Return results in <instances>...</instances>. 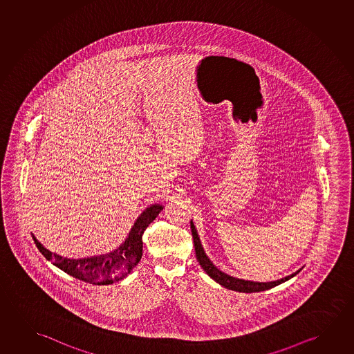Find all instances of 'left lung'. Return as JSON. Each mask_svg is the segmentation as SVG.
I'll return each instance as SVG.
<instances>
[{"label":"left lung","instance_id":"1","mask_svg":"<svg viewBox=\"0 0 354 354\" xmlns=\"http://www.w3.org/2000/svg\"><path fill=\"white\" fill-rule=\"evenodd\" d=\"M190 223L192 238H194V244H195V252H196L197 261L200 262V265H201L202 268L205 270V272H206L209 277L212 278V279H214L216 282L219 283L221 286H223L224 288L235 290V292H241V293L262 292V290L273 288V287H276L278 284L288 281L290 278L294 277L297 273H299L300 270H301V268H300L299 271L292 273L290 276L281 278V279L273 281V282H252V281H245V279L232 277V276H229L227 273L219 271L217 267L213 265L212 261L207 257L206 254H205V250H203V248H202L198 234H197L196 228H195V225L192 223V221H191Z\"/></svg>","mask_w":354,"mask_h":354}]
</instances>
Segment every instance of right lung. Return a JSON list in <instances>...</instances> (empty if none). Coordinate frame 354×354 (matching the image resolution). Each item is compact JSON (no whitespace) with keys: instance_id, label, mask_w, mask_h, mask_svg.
Masks as SVG:
<instances>
[{"instance_id":"add662e5","label":"right lung","mask_w":354,"mask_h":354,"mask_svg":"<svg viewBox=\"0 0 354 354\" xmlns=\"http://www.w3.org/2000/svg\"><path fill=\"white\" fill-rule=\"evenodd\" d=\"M162 209V205H152L146 208L137 218L125 241L118 249L104 255L77 260L67 259L45 249L34 235L33 240L46 260L72 277L97 286L111 284L124 279L140 262L143 248L142 235Z\"/></svg>"}]
</instances>
